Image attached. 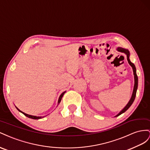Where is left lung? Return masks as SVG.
Masks as SVG:
<instances>
[{
	"mask_svg": "<svg viewBox=\"0 0 150 150\" xmlns=\"http://www.w3.org/2000/svg\"><path fill=\"white\" fill-rule=\"evenodd\" d=\"M117 50L119 51H120V52H122V53H125L126 55H127V61H128V63H129V65L132 67V70H133V73H134V89H133V92H132V96H131V98L130 100L129 101V102H128V104L126 105V107L125 108H124L120 112H119L116 116H119V115H121V114L124 113L125 112H126V111L129 109L130 108V106L132 105V104L133 103V102L135 99V97H136V91H137V88H138V76H137L136 75V67H135V65H134V63H132L129 59V51H128L127 50H126V49H124V48H117Z\"/></svg>",
	"mask_w": 150,
	"mask_h": 150,
	"instance_id": "1",
	"label": "left lung"
}]
</instances>
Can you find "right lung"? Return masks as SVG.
Instances as JSON below:
<instances>
[{
	"mask_svg": "<svg viewBox=\"0 0 150 150\" xmlns=\"http://www.w3.org/2000/svg\"><path fill=\"white\" fill-rule=\"evenodd\" d=\"M65 93V92H63L61 95H60V96H59V99H58V104H59V102H61V100H62V98L63 97V95H64V93ZM17 109H18L19 112H22L24 115H25V116L26 117H29V118H31V119H41V118H42V117H37V116H35V115H29V114H25V113H24V112H22V111H21L18 108H17Z\"/></svg>",
	"mask_w": 150,
	"mask_h": 150,
	"instance_id": "1",
	"label": "right lung"
}]
</instances>
